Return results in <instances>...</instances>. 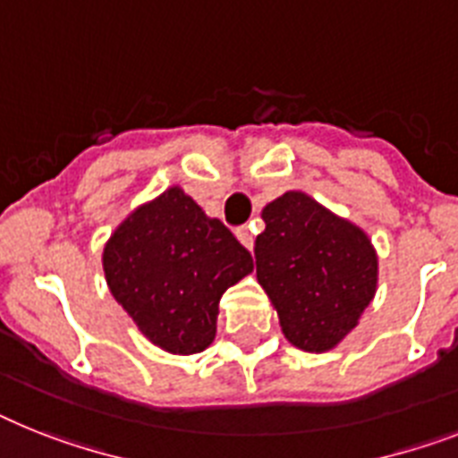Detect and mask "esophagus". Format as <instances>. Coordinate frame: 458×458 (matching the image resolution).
<instances>
[{
    "label": "esophagus",
    "instance_id": "esophagus-1",
    "mask_svg": "<svg viewBox=\"0 0 458 458\" xmlns=\"http://www.w3.org/2000/svg\"><path fill=\"white\" fill-rule=\"evenodd\" d=\"M236 238L245 245V248H248V250H252V243H255V238H252V233H250V229H248V226H238Z\"/></svg>",
    "mask_w": 458,
    "mask_h": 458
}]
</instances>
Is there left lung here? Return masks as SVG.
Segmentation results:
<instances>
[{"instance_id":"left-lung-1","label":"left lung","mask_w":458,"mask_h":458,"mask_svg":"<svg viewBox=\"0 0 458 458\" xmlns=\"http://www.w3.org/2000/svg\"><path fill=\"white\" fill-rule=\"evenodd\" d=\"M255 241L257 281L293 346L335 349L377 293L379 259L360 226L304 191H285L262 210Z\"/></svg>"}]
</instances>
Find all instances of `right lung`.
Returning a JSON list of instances; mask_svg holds the SVG:
<instances>
[{"label": "right lung", "instance_id": "right-lung-1", "mask_svg": "<svg viewBox=\"0 0 458 458\" xmlns=\"http://www.w3.org/2000/svg\"><path fill=\"white\" fill-rule=\"evenodd\" d=\"M109 293L154 346L191 356L217 332L220 300L252 271V255L180 187L121 222L102 250Z\"/></svg>", "mask_w": 458, "mask_h": 458}]
</instances>
